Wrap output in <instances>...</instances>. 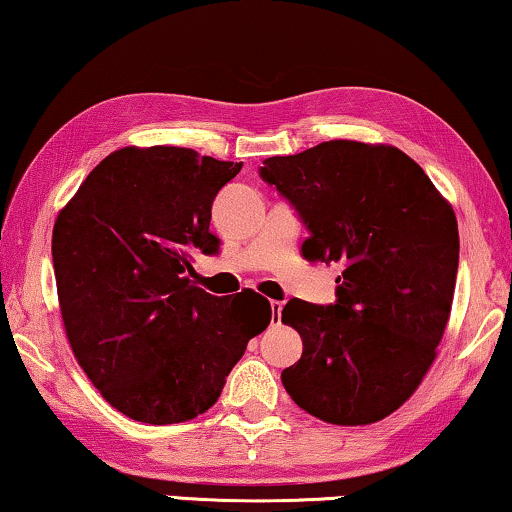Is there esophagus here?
Listing matches in <instances>:
<instances>
[{
    "label": "esophagus",
    "mask_w": 512,
    "mask_h": 512,
    "mask_svg": "<svg viewBox=\"0 0 512 512\" xmlns=\"http://www.w3.org/2000/svg\"><path fill=\"white\" fill-rule=\"evenodd\" d=\"M270 309H272V325H279V322H281V309H283V304L277 302V300H272V302H270Z\"/></svg>",
    "instance_id": "obj_1"
}]
</instances>
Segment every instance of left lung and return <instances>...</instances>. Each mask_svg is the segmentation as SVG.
<instances>
[{
    "instance_id": "left-lung-1",
    "label": "left lung",
    "mask_w": 512,
    "mask_h": 512,
    "mask_svg": "<svg viewBox=\"0 0 512 512\" xmlns=\"http://www.w3.org/2000/svg\"><path fill=\"white\" fill-rule=\"evenodd\" d=\"M261 178L309 229L306 261L338 263L336 302L290 300L302 357L281 373L304 412L366 426L396 412L437 357L458 277L455 212L396 146L334 139L267 157Z\"/></svg>"
}]
</instances>
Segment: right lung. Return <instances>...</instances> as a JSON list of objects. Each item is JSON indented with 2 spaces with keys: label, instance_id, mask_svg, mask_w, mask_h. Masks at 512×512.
<instances>
[{
  "label": "right lung",
  "instance_id": "1",
  "mask_svg": "<svg viewBox=\"0 0 512 512\" xmlns=\"http://www.w3.org/2000/svg\"><path fill=\"white\" fill-rule=\"evenodd\" d=\"M178 146L107 155L59 212L52 263L66 336L102 398L167 426L217 403L249 338L270 325L254 290L215 297L185 277L192 254H217L210 210L240 174Z\"/></svg>",
  "mask_w": 512,
  "mask_h": 512
}]
</instances>
